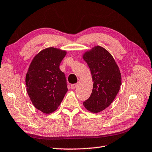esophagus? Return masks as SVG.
I'll return each instance as SVG.
<instances>
[{"mask_svg":"<svg viewBox=\"0 0 152 152\" xmlns=\"http://www.w3.org/2000/svg\"><path fill=\"white\" fill-rule=\"evenodd\" d=\"M77 86H78V84H77V83H74V84H71V85H70L71 89H75V88H76V87H77Z\"/></svg>","mask_w":152,"mask_h":152,"instance_id":"34e87169","label":"esophagus"}]
</instances>
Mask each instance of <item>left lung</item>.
Instances as JSON below:
<instances>
[{
  "instance_id": "1",
  "label": "left lung",
  "mask_w": 152,
  "mask_h": 152,
  "mask_svg": "<svg viewBox=\"0 0 152 152\" xmlns=\"http://www.w3.org/2000/svg\"><path fill=\"white\" fill-rule=\"evenodd\" d=\"M93 82L89 98L83 102L88 110L98 113L110 105L119 92L121 76L112 55L104 48L95 46L83 55Z\"/></svg>"
}]
</instances>
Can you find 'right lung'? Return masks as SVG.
<instances>
[{
    "label": "right lung",
    "instance_id": "obj_1",
    "mask_svg": "<svg viewBox=\"0 0 152 152\" xmlns=\"http://www.w3.org/2000/svg\"><path fill=\"white\" fill-rule=\"evenodd\" d=\"M66 51L48 48L34 57L26 75L27 91L35 108L45 114L56 111L68 91L59 65Z\"/></svg>",
    "mask_w": 152,
    "mask_h": 152
}]
</instances>
